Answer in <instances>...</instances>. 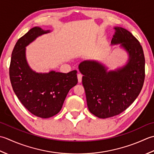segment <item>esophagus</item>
I'll return each mask as SVG.
<instances>
[{
	"label": "esophagus",
	"instance_id": "esophagus-1",
	"mask_svg": "<svg viewBox=\"0 0 154 154\" xmlns=\"http://www.w3.org/2000/svg\"><path fill=\"white\" fill-rule=\"evenodd\" d=\"M77 77H78V82L80 83L82 82V74H80V73H78V75H77Z\"/></svg>",
	"mask_w": 154,
	"mask_h": 154
}]
</instances>
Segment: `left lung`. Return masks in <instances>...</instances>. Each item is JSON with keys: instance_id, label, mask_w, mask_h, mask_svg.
Instances as JSON below:
<instances>
[{"instance_id": "8db88e82", "label": "left lung", "mask_w": 154, "mask_h": 154, "mask_svg": "<svg viewBox=\"0 0 154 154\" xmlns=\"http://www.w3.org/2000/svg\"><path fill=\"white\" fill-rule=\"evenodd\" d=\"M114 29L111 43L120 44L127 51L128 64L109 72L96 61H84L78 66L84 75L82 84L88 108L99 118L113 117L126 109L140 94L145 79V58L140 43L125 29Z\"/></svg>"}]
</instances>
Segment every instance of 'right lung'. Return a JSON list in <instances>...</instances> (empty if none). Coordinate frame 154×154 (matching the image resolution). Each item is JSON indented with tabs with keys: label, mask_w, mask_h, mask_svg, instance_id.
<instances>
[{
	"label": "right lung",
	"mask_w": 154,
	"mask_h": 154,
	"mask_svg": "<svg viewBox=\"0 0 154 154\" xmlns=\"http://www.w3.org/2000/svg\"><path fill=\"white\" fill-rule=\"evenodd\" d=\"M50 32L34 27L18 40L12 52L9 76L15 94L30 113L42 118L57 114L72 88L78 83L77 71L67 74L51 71L36 73L26 59L25 47L42 34Z\"/></svg>",
	"instance_id": "1"
}]
</instances>
